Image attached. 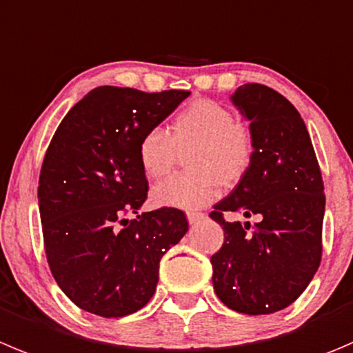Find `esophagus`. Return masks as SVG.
Instances as JSON below:
<instances>
[{
	"label": "esophagus",
	"instance_id": "esophagus-1",
	"mask_svg": "<svg viewBox=\"0 0 353 353\" xmlns=\"http://www.w3.org/2000/svg\"><path fill=\"white\" fill-rule=\"evenodd\" d=\"M186 217H188V222H190V224H196L198 221H201V219L205 217V214H201V212L190 210V212H186Z\"/></svg>",
	"mask_w": 353,
	"mask_h": 353
}]
</instances>
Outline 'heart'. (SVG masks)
I'll return each mask as SVG.
<instances>
[{
	"mask_svg": "<svg viewBox=\"0 0 353 353\" xmlns=\"http://www.w3.org/2000/svg\"><path fill=\"white\" fill-rule=\"evenodd\" d=\"M186 150L190 172L153 188L152 200L159 207H203L221 194L222 184H238L253 160V136L246 125L234 122L228 107L194 100L172 119L170 136L160 128L141 136L138 159L146 177L162 179L176 165L177 152Z\"/></svg>",
	"mask_w": 353,
	"mask_h": 353,
	"instance_id": "b5f03b06",
	"label": "heart"
}]
</instances>
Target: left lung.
<instances>
[{"label":"left lung","instance_id":"obj_1","mask_svg":"<svg viewBox=\"0 0 353 353\" xmlns=\"http://www.w3.org/2000/svg\"><path fill=\"white\" fill-rule=\"evenodd\" d=\"M250 122L253 160L210 217L224 229V245L212 255V283L221 302L250 316L286 309L309 286L321 263L324 184L305 122L278 91L245 84L231 94ZM224 211L256 216L228 223Z\"/></svg>","mask_w":353,"mask_h":353}]
</instances>
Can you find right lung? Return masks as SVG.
Wrapping results in <instances>:
<instances>
[{"label":"right lung","mask_w":353,"mask_h":353,"mask_svg":"<svg viewBox=\"0 0 353 353\" xmlns=\"http://www.w3.org/2000/svg\"><path fill=\"white\" fill-rule=\"evenodd\" d=\"M188 97L100 85L70 108L48 146L37 188L48 263L85 312L124 317L143 309L157 290L160 259L186 234L177 208L139 214L148 181L138 145ZM129 211L132 221L121 219Z\"/></svg>","instance_id":"add662e5"}]
</instances>
